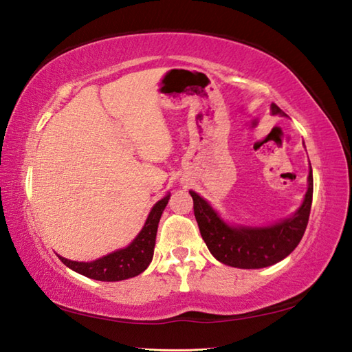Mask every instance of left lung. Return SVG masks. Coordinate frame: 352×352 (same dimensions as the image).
I'll return each mask as SVG.
<instances>
[{"mask_svg": "<svg viewBox=\"0 0 352 352\" xmlns=\"http://www.w3.org/2000/svg\"><path fill=\"white\" fill-rule=\"evenodd\" d=\"M272 111L285 116L274 103ZM189 194L194 199L199 233L219 263L236 268H264L287 258L304 236L313 203V174L309 170L308 190L299 210L292 218L265 229L227 226L201 197L194 190Z\"/></svg>", "mask_w": 352, "mask_h": 352, "instance_id": "left-lung-1", "label": "left lung"}]
</instances>
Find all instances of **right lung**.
Returning a JSON list of instances; mask_svg holds the SVG:
<instances>
[{"label": "right lung", "instance_id": "obj_1", "mask_svg": "<svg viewBox=\"0 0 352 352\" xmlns=\"http://www.w3.org/2000/svg\"><path fill=\"white\" fill-rule=\"evenodd\" d=\"M169 197L170 195L162 198L154 206L142 232L126 249L109 253L107 256L93 261V263H76V261H68L62 256H59V259L72 270L96 280L116 282L137 276V274L146 270L149 263L153 261L158 221H160L162 213L166 208Z\"/></svg>", "mask_w": 352, "mask_h": 352}]
</instances>
